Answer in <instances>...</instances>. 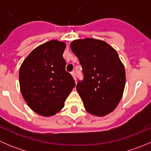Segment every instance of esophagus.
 <instances>
[{
	"label": "esophagus",
	"mask_w": 151,
	"mask_h": 151,
	"mask_svg": "<svg viewBox=\"0 0 151 151\" xmlns=\"http://www.w3.org/2000/svg\"><path fill=\"white\" fill-rule=\"evenodd\" d=\"M71 75H72V77H74V80H75L76 81V80H77V74H76V73H75V71H72V72H71Z\"/></svg>",
	"instance_id": "obj_1"
}]
</instances>
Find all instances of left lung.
Returning a JSON list of instances; mask_svg holds the SVG:
<instances>
[{"instance_id":"left-lung-1","label":"left lung","mask_w":151,"mask_h":151,"mask_svg":"<svg viewBox=\"0 0 151 151\" xmlns=\"http://www.w3.org/2000/svg\"><path fill=\"white\" fill-rule=\"evenodd\" d=\"M71 50L82 66L83 80L77 91L87 111L104 116L119 104L126 83V72L115 49L104 41L94 39L74 40Z\"/></svg>"}]
</instances>
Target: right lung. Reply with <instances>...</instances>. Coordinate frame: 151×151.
Wrapping results in <instances>:
<instances>
[{
	"label": "right lung",
	"instance_id": "obj_1",
	"mask_svg": "<svg viewBox=\"0 0 151 151\" xmlns=\"http://www.w3.org/2000/svg\"><path fill=\"white\" fill-rule=\"evenodd\" d=\"M63 42L52 40L33 50L19 68L21 93L28 106L43 116L55 115L75 86L66 71Z\"/></svg>",
	"mask_w": 151,
	"mask_h": 151
}]
</instances>
